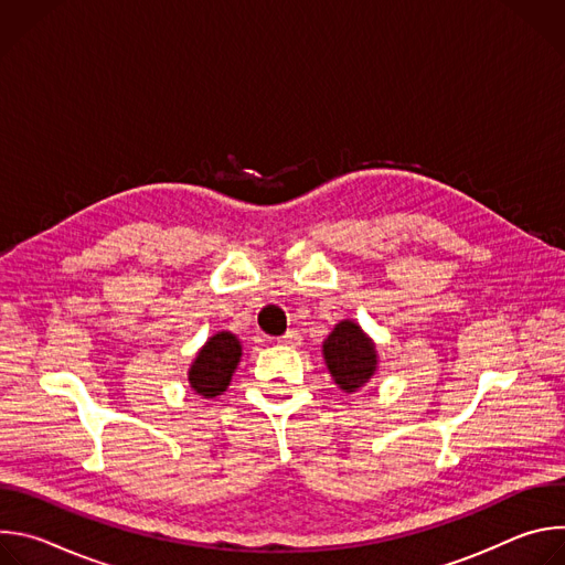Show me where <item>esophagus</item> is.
I'll return each mask as SVG.
<instances>
[{"instance_id":"esophagus-1","label":"esophagus","mask_w":565,"mask_h":565,"mask_svg":"<svg viewBox=\"0 0 565 565\" xmlns=\"http://www.w3.org/2000/svg\"><path fill=\"white\" fill-rule=\"evenodd\" d=\"M277 342H279L281 347H299V344H301V335H299L297 331H288V333L281 335Z\"/></svg>"}]
</instances>
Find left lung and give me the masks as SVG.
I'll return each instance as SVG.
<instances>
[{"label": "left lung", "instance_id": "obj_1", "mask_svg": "<svg viewBox=\"0 0 565 565\" xmlns=\"http://www.w3.org/2000/svg\"><path fill=\"white\" fill-rule=\"evenodd\" d=\"M321 355H324L333 382L344 393H355L366 386L380 364L375 342L355 319L338 321L335 329L321 342Z\"/></svg>", "mask_w": 565, "mask_h": 565}]
</instances>
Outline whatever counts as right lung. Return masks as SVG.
I'll return each mask as SVG.
<instances>
[{
  "instance_id": "right-lung-1",
  "label": "right lung",
  "mask_w": 565,
  "mask_h": 565,
  "mask_svg": "<svg viewBox=\"0 0 565 565\" xmlns=\"http://www.w3.org/2000/svg\"><path fill=\"white\" fill-rule=\"evenodd\" d=\"M241 355H244V347H241L234 333H214L199 349L196 358L188 369L190 388L203 397L221 395L230 386L232 375L241 362Z\"/></svg>"
}]
</instances>
